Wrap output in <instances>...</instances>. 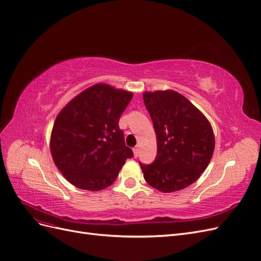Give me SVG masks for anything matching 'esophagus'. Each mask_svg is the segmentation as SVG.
<instances>
[{"label": "esophagus", "mask_w": 261, "mask_h": 261, "mask_svg": "<svg viewBox=\"0 0 261 261\" xmlns=\"http://www.w3.org/2000/svg\"><path fill=\"white\" fill-rule=\"evenodd\" d=\"M133 151H134V155L137 156V155H138V153H139V147L137 146V147L134 148V149H133Z\"/></svg>", "instance_id": "34e87169"}]
</instances>
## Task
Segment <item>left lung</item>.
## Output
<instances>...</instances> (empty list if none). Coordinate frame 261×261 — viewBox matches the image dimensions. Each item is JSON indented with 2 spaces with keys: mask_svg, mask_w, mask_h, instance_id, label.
Wrapping results in <instances>:
<instances>
[{
  "mask_svg": "<svg viewBox=\"0 0 261 261\" xmlns=\"http://www.w3.org/2000/svg\"><path fill=\"white\" fill-rule=\"evenodd\" d=\"M145 106L156 135V158L140 163L147 183L162 193L192 185L207 169L215 151V134L208 118L174 90L145 91Z\"/></svg>",
  "mask_w": 261,
  "mask_h": 261,
  "instance_id": "obj_1",
  "label": "left lung"
}]
</instances>
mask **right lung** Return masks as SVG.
<instances>
[{"instance_id": "obj_1", "label": "right lung", "mask_w": 261, "mask_h": 261, "mask_svg": "<svg viewBox=\"0 0 261 261\" xmlns=\"http://www.w3.org/2000/svg\"><path fill=\"white\" fill-rule=\"evenodd\" d=\"M132 98V91L101 83L78 93L61 110L51 132L50 151L70 184L98 192L114 183L133 156L118 127Z\"/></svg>"}]
</instances>
